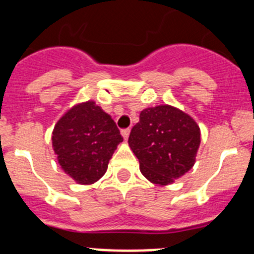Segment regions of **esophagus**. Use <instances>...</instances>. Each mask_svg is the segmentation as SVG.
Listing matches in <instances>:
<instances>
[{
	"label": "esophagus",
	"instance_id": "34e87169",
	"mask_svg": "<svg viewBox=\"0 0 254 254\" xmlns=\"http://www.w3.org/2000/svg\"><path fill=\"white\" fill-rule=\"evenodd\" d=\"M129 128H125V129H122V131H121V133H122V136H123V138H125V140H127V138H128V136H129Z\"/></svg>",
	"mask_w": 254,
	"mask_h": 254
}]
</instances>
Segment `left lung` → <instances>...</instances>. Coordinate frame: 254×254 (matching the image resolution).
<instances>
[{"mask_svg":"<svg viewBox=\"0 0 254 254\" xmlns=\"http://www.w3.org/2000/svg\"><path fill=\"white\" fill-rule=\"evenodd\" d=\"M199 138V127L188 114L159 105L141 112L128 143L143 176L155 185L165 186L193 167Z\"/></svg>","mask_w":254,"mask_h":254,"instance_id":"obj_1","label":"left lung"}]
</instances>
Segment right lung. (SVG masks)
<instances>
[{
	"label": "right lung",
	"instance_id": "obj_1",
	"mask_svg": "<svg viewBox=\"0 0 254 254\" xmlns=\"http://www.w3.org/2000/svg\"><path fill=\"white\" fill-rule=\"evenodd\" d=\"M123 137L109 114L94 102L71 108L57 122L52 143L61 168L80 185L104 176Z\"/></svg>",
	"mask_w": 254,
	"mask_h": 254
}]
</instances>
